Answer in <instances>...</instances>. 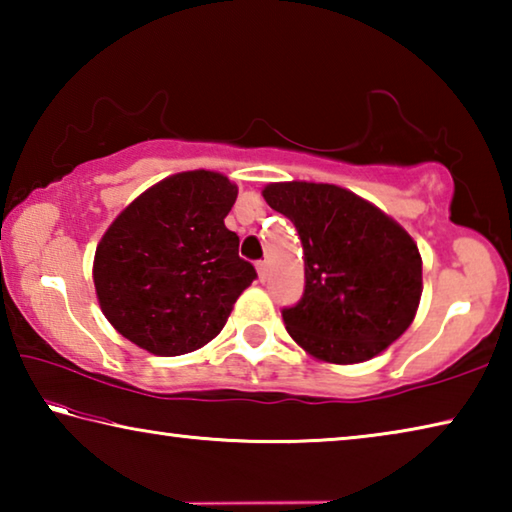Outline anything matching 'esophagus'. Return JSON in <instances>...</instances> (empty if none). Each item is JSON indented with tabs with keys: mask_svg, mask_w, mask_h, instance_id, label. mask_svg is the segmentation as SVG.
Segmentation results:
<instances>
[{
	"mask_svg": "<svg viewBox=\"0 0 512 512\" xmlns=\"http://www.w3.org/2000/svg\"><path fill=\"white\" fill-rule=\"evenodd\" d=\"M257 275H259V280L266 282V277H268V262H266V259H264V262H257Z\"/></svg>",
	"mask_w": 512,
	"mask_h": 512,
	"instance_id": "esophagus-1",
	"label": "esophagus"
}]
</instances>
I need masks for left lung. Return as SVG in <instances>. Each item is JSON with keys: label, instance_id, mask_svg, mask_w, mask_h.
I'll return each instance as SVG.
<instances>
[{"label": "left lung", "instance_id": "left-lung-1", "mask_svg": "<svg viewBox=\"0 0 512 512\" xmlns=\"http://www.w3.org/2000/svg\"><path fill=\"white\" fill-rule=\"evenodd\" d=\"M262 194L305 253V291L282 309L291 339L329 363L368 361L400 339L422 293L418 246L400 225L336 185L293 180Z\"/></svg>", "mask_w": 512, "mask_h": 512}]
</instances>
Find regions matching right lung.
<instances>
[{"mask_svg": "<svg viewBox=\"0 0 512 512\" xmlns=\"http://www.w3.org/2000/svg\"><path fill=\"white\" fill-rule=\"evenodd\" d=\"M237 187L214 171L164 178L121 212L94 255V287L121 336L160 357L210 343L257 277L223 219Z\"/></svg>", "mask_w": 512, "mask_h": 512, "instance_id": "obj_1", "label": "right lung"}]
</instances>
